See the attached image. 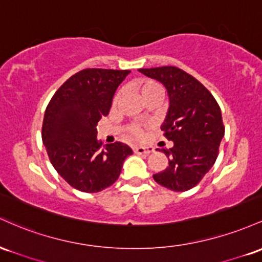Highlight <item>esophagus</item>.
<instances>
[{"instance_id":"34e87169","label":"esophagus","mask_w":262,"mask_h":262,"mask_svg":"<svg viewBox=\"0 0 262 262\" xmlns=\"http://www.w3.org/2000/svg\"><path fill=\"white\" fill-rule=\"evenodd\" d=\"M132 149H134L135 154H137V155H148V154H151V152H154V147H151V146H147V147L135 146Z\"/></svg>"}]
</instances>
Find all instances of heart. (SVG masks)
<instances>
[{
  "mask_svg": "<svg viewBox=\"0 0 262 262\" xmlns=\"http://www.w3.org/2000/svg\"><path fill=\"white\" fill-rule=\"evenodd\" d=\"M137 92L140 93L141 98L145 100L146 102L149 101H160L164 94V88L160 81L154 80V79L142 78L135 83ZM122 98V90H119L113 99V106L115 107L119 105L120 100ZM127 136L130 140L139 141L143 137V127L141 125H131L127 127Z\"/></svg>",
  "mask_w": 262,
  "mask_h": 262,
  "instance_id": "b5f03b06",
  "label": "heart"
}]
</instances>
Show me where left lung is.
Listing matches in <instances>:
<instances>
[{
    "mask_svg": "<svg viewBox=\"0 0 262 262\" xmlns=\"http://www.w3.org/2000/svg\"><path fill=\"white\" fill-rule=\"evenodd\" d=\"M142 74L161 81L169 96V108L161 126L173 147L163 148L168 157L166 169L154 174L161 186L174 192L195 187L219 155L225 127L222 111L211 93L177 67L140 69Z\"/></svg>",
    "mask_w": 262,
    "mask_h": 262,
    "instance_id": "obj_1",
    "label": "left lung"
}]
</instances>
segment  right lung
Segmentation results:
<instances>
[{"label":"right lung","mask_w":262,"mask_h":262,"mask_svg":"<svg viewBox=\"0 0 262 262\" xmlns=\"http://www.w3.org/2000/svg\"><path fill=\"white\" fill-rule=\"evenodd\" d=\"M130 70L83 69L55 92L46 108L42 140L49 161L75 189L96 193L119 178L132 149L122 142L102 145L96 125L107 116L117 86Z\"/></svg>","instance_id":"obj_1"}]
</instances>
